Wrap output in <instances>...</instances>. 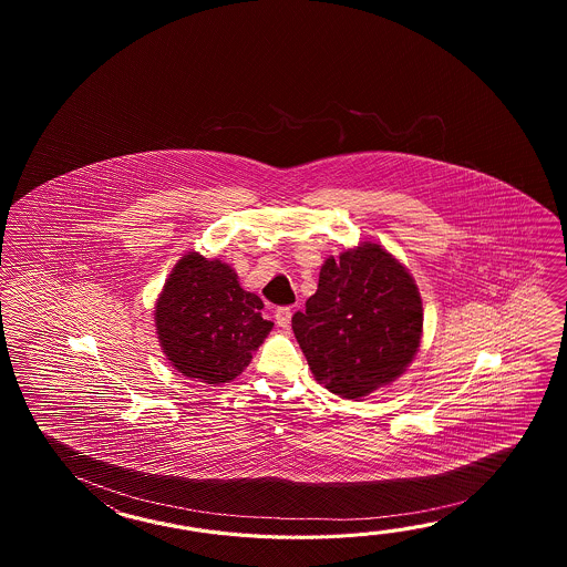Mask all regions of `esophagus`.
Returning a JSON list of instances; mask_svg holds the SVG:
<instances>
[{"label":"esophagus","mask_w":567,"mask_h":567,"mask_svg":"<svg viewBox=\"0 0 567 567\" xmlns=\"http://www.w3.org/2000/svg\"><path fill=\"white\" fill-rule=\"evenodd\" d=\"M276 322H278V326H281V328H288L289 322H291V308H288V306L278 308V310H276Z\"/></svg>","instance_id":"34e87169"}]
</instances>
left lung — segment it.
I'll return each mask as SVG.
<instances>
[{"mask_svg": "<svg viewBox=\"0 0 567 567\" xmlns=\"http://www.w3.org/2000/svg\"><path fill=\"white\" fill-rule=\"evenodd\" d=\"M415 279L377 243L328 257L291 328L318 383L361 399L405 373L422 340Z\"/></svg>", "mask_w": 567, "mask_h": 567, "instance_id": "1", "label": "left lung"}]
</instances>
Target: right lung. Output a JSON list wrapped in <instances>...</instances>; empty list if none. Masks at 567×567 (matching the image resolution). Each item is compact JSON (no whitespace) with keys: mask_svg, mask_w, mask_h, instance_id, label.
I'll return each instance as SVG.
<instances>
[{"mask_svg":"<svg viewBox=\"0 0 567 567\" xmlns=\"http://www.w3.org/2000/svg\"><path fill=\"white\" fill-rule=\"evenodd\" d=\"M261 310L264 301L239 286L233 267L190 251L156 301L159 347L184 377L210 386L230 383L274 328Z\"/></svg>","mask_w":567,"mask_h":567,"instance_id":"obj_1","label":"right lung"}]
</instances>
